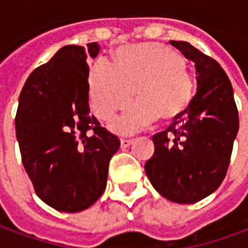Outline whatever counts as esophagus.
<instances>
[{
	"label": "esophagus",
	"mask_w": 248,
	"mask_h": 248,
	"mask_svg": "<svg viewBox=\"0 0 248 248\" xmlns=\"http://www.w3.org/2000/svg\"><path fill=\"white\" fill-rule=\"evenodd\" d=\"M132 142H133V139H121V145H122L124 148L129 147Z\"/></svg>",
	"instance_id": "obj_1"
}]
</instances>
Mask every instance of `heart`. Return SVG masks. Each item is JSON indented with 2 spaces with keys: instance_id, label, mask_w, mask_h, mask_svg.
<instances>
[{
  "instance_id": "obj_1",
  "label": "heart",
  "mask_w": 248,
  "mask_h": 248,
  "mask_svg": "<svg viewBox=\"0 0 248 248\" xmlns=\"http://www.w3.org/2000/svg\"><path fill=\"white\" fill-rule=\"evenodd\" d=\"M116 65L100 60L90 68V107L101 121L137 100L112 121V129L127 133L160 119L173 121L192 103L195 82L185 60L173 49L158 42L119 47Z\"/></svg>"
}]
</instances>
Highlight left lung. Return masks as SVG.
Segmentation results:
<instances>
[{
	"label": "left lung",
	"mask_w": 248,
	"mask_h": 248,
	"mask_svg": "<svg viewBox=\"0 0 248 248\" xmlns=\"http://www.w3.org/2000/svg\"><path fill=\"white\" fill-rule=\"evenodd\" d=\"M196 67L198 92L183 115L152 136L155 152L145 163L151 184L175 203H196L225 178L239 112L232 83L222 67L185 41H170Z\"/></svg>",
	"instance_id": "left-lung-1"
}]
</instances>
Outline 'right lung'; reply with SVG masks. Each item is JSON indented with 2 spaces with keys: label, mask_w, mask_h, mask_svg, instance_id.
Listing matches in <instances>:
<instances>
[{
  "label": "right lung",
  "mask_w": 248,
  "mask_h": 248,
  "mask_svg": "<svg viewBox=\"0 0 248 248\" xmlns=\"http://www.w3.org/2000/svg\"><path fill=\"white\" fill-rule=\"evenodd\" d=\"M100 52L63 46L23 86L15 118L23 166L50 207L78 213L98 201L121 141L89 114L88 57Z\"/></svg>",
  "instance_id": "1"
}]
</instances>
